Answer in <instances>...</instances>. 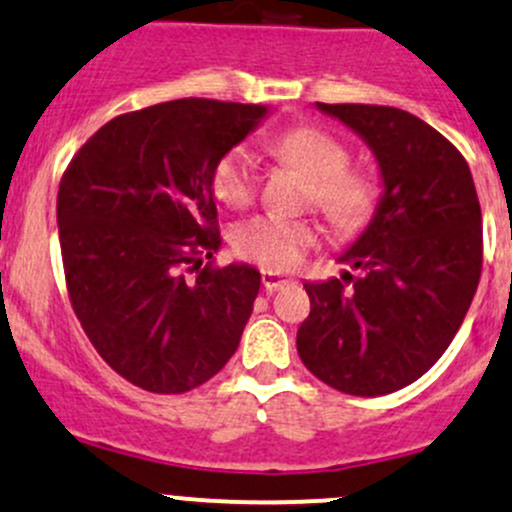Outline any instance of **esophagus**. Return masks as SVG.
Instances as JSON below:
<instances>
[{
	"mask_svg": "<svg viewBox=\"0 0 512 512\" xmlns=\"http://www.w3.org/2000/svg\"><path fill=\"white\" fill-rule=\"evenodd\" d=\"M261 283H263V288H266L268 293H273V291H278V288L286 286V283H291V278L278 276V273H273V271H263L261 273Z\"/></svg>",
	"mask_w": 512,
	"mask_h": 512,
	"instance_id": "esophagus-1",
	"label": "esophagus"
}]
</instances>
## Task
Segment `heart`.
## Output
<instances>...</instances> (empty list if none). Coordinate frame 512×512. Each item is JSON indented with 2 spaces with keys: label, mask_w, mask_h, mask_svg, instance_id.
<instances>
[{
  "label": "heart",
  "mask_w": 512,
  "mask_h": 512,
  "mask_svg": "<svg viewBox=\"0 0 512 512\" xmlns=\"http://www.w3.org/2000/svg\"><path fill=\"white\" fill-rule=\"evenodd\" d=\"M278 160L298 167L310 179L308 202L340 229H360L382 202V182L372 170L350 165V150L340 138L320 128H291L271 140ZM258 184L256 155L249 145H234L219 157L212 172V189L226 207L251 202ZM236 254L263 271L286 273L315 246L318 231L308 221H288L271 214L241 221L231 234Z\"/></svg>",
  "instance_id": "obj_1"
}]
</instances>
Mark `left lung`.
Instances as JSON below:
<instances>
[{"label":"left lung","instance_id":"1","mask_svg":"<svg viewBox=\"0 0 512 512\" xmlns=\"http://www.w3.org/2000/svg\"><path fill=\"white\" fill-rule=\"evenodd\" d=\"M315 105L370 147L382 202L337 256L360 276L303 283L310 315L295 345L320 382L379 397L416 382L461 328L481 278V204L461 152L416 115L389 105Z\"/></svg>","mask_w":512,"mask_h":512}]
</instances>
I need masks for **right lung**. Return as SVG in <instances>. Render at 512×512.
I'll return each mask as SVG.
<instances>
[{"label":"right lung","instance_id":"add662e5","mask_svg":"<svg viewBox=\"0 0 512 512\" xmlns=\"http://www.w3.org/2000/svg\"><path fill=\"white\" fill-rule=\"evenodd\" d=\"M266 105L182 98L125 113L63 172L56 221L71 305L98 355L155 394L212 379L239 347L261 273L219 251L212 172Z\"/></svg>","mask_w":512,"mask_h":512}]
</instances>
